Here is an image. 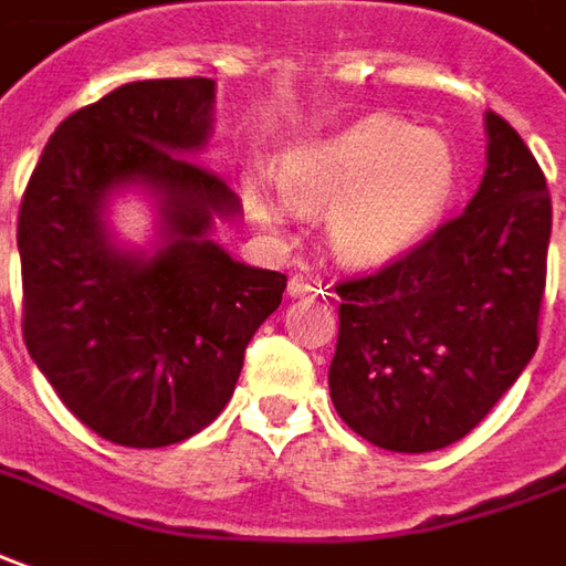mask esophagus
Here are the masks:
<instances>
[{"instance_id":"1","label":"esophagus","mask_w":566,"mask_h":566,"mask_svg":"<svg viewBox=\"0 0 566 566\" xmlns=\"http://www.w3.org/2000/svg\"><path fill=\"white\" fill-rule=\"evenodd\" d=\"M287 294L291 297H313V294H322V284L315 282L313 275H294L287 282Z\"/></svg>"}]
</instances>
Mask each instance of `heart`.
I'll return each mask as SVG.
<instances>
[{
    "mask_svg": "<svg viewBox=\"0 0 566 566\" xmlns=\"http://www.w3.org/2000/svg\"><path fill=\"white\" fill-rule=\"evenodd\" d=\"M279 195L303 213H328L334 253L353 266H384L440 222L459 191V154L437 129L375 114L334 136L284 151ZM263 219L275 207L251 188Z\"/></svg>",
    "mask_w": 566,
    "mask_h": 566,
    "instance_id": "1",
    "label": "heart"
}]
</instances>
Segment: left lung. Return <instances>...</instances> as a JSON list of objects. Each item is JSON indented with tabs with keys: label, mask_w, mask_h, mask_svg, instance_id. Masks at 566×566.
<instances>
[{
	"label": "left lung",
	"mask_w": 566,
	"mask_h": 566,
	"mask_svg": "<svg viewBox=\"0 0 566 566\" xmlns=\"http://www.w3.org/2000/svg\"><path fill=\"white\" fill-rule=\"evenodd\" d=\"M486 172L461 217L337 284L334 409L390 452L471 433L539 347L552 198L509 120L486 111Z\"/></svg>",
	"instance_id": "1"
}]
</instances>
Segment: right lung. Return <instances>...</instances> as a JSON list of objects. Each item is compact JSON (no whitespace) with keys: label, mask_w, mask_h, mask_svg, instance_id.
<instances>
[{"label":"right lung","mask_w":566,"mask_h":566,"mask_svg":"<svg viewBox=\"0 0 566 566\" xmlns=\"http://www.w3.org/2000/svg\"><path fill=\"white\" fill-rule=\"evenodd\" d=\"M207 76L138 80L61 120L18 213L24 344L61 402L117 446L182 443L232 399L244 349L287 279L210 238L241 201L191 160L213 129ZM149 191L154 252L106 229L109 195Z\"/></svg>","instance_id":"right-lung-1"}]
</instances>
